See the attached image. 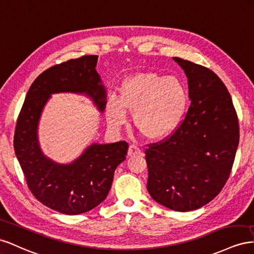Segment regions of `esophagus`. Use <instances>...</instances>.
Masks as SVG:
<instances>
[{"instance_id":"obj_1","label":"esophagus","mask_w":254,"mask_h":254,"mask_svg":"<svg viewBox=\"0 0 254 254\" xmlns=\"http://www.w3.org/2000/svg\"><path fill=\"white\" fill-rule=\"evenodd\" d=\"M127 154H128V156L138 155V154H141V150L138 148V146H136V144H131L128 148Z\"/></svg>"}]
</instances>
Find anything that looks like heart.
Returning a JSON list of instances; mask_svg holds the SVG:
<instances>
[{
    "label": "heart",
    "mask_w": 254,
    "mask_h": 254,
    "mask_svg": "<svg viewBox=\"0 0 254 254\" xmlns=\"http://www.w3.org/2000/svg\"><path fill=\"white\" fill-rule=\"evenodd\" d=\"M188 95L183 82L176 76L139 73L122 83L119 97L106 104L111 127L120 129L127 123V112L134 113L136 127L152 139L170 134L182 121Z\"/></svg>",
    "instance_id": "obj_1"
}]
</instances>
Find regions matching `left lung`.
<instances>
[{
    "instance_id": "left-lung-1",
    "label": "left lung",
    "mask_w": 254,
    "mask_h": 254,
    "mask_svg": "<svg viewBox=\"0 0 254 254\" xmlns=\"http://www.w3.org/2000/svg\"><path fill=\"white\" fill-rule=\"evenodd\" d=\"M188 78L190 106L169 137L148 144L147 188L157 203L190 212L207 204L230 177L240 127L226 85L212 70L173 57Z\"/></svg>"
}]
</instances>
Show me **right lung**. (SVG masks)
<instances>
[{
	"label": "right lung",
	"instance_id": "add662e5",
	"mask_svg": "<svg viewBox=\"0 0 254 254\" xmlns=\"http://www.w3.org/2000/svg\"><path fill=\"white\" fill-rule=\"evenodd\" d=\"M97 62V55H87L43 71L26 93L14 131V153L30 190L43 205L66 215L86 213L105 200L115 170L128 149L127 141L92 143L70 164L56 163L40 149L38 123L53 93H83L100 112L104 111L106 90L96 70Z\"/></svg>",
	"mask_w": 254,
	"mask_h": 254
}]
</instances>
